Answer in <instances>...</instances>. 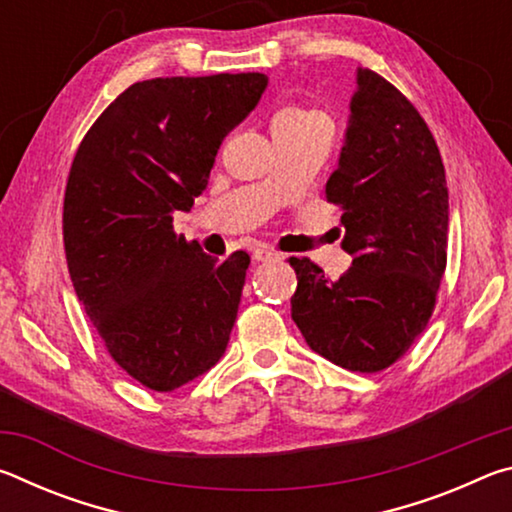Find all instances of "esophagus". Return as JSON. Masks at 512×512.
<instances>
[{"mask_svg":"<svg viewBox=\"0 0 512 512\" xmlns=\"http://www.w3.org/2000/svg\"><path fill=\"white\" fill-rule=\"evenodd\" d=\"M253 257L257 259V262H273V259H280V253H277V250L271 248V246L259 244V246L253 250Z\"/></svg>","mask_w":512,"mask_h":512,"instance_id":"esophagus-1","label":"esophagus"}]
</instances>
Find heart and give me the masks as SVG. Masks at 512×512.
<instances>
[{
    "label": "heart",
    "instance_id": "heart-1",
    "mask_svg": "<svg viewBox=\"0 0 512 512\" xmlns=\"http://www.w3.org/2000/svg\"><path fill=\"white\" fill-rule=\"evenodd\" d=\"M284 115H305V110L289 108V110H282V112H277V117H284Z\"/></svg>",
    "mask_w": 512,
    "mask_h": 512
}]
</instances>
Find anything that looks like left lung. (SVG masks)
I'll use <instances>...</instances> for the list:
<instances>
[{
    "label": "left lung",
    "instance_id": "1",
    "mask_svg": "<svg viewBox=\"0 0 512 512\" xmlns=\"http://www.w3.org/2000/svg\"><path fill=\"white\" fill-rule=\"evenodd\" d=\"M350 110L325 196L343 210L352 266L329 280L309 257H289L298 277L291 318L320 357L379 372L411 348L436 307L449 196L438 144L393 83L359 67Z\"/></svg>",
    "mask_w": 512,
    "mask_h": 512
}]
</instances>
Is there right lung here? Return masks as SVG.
I'll return each instance as SVG.
<instances>
[{"label":"right lung","mask_w":512,"mask_h":512,"mask_svg":"<svg viewBox=\"0 0 512 512\" xmlns=\"http://www.w3.org/2000/svg\"><path fill=\"white\" fill-rule=\"evenodd\" d=\"M259 72L133 83L85 133L69 169V277L121 370L158 393L201 377L228 348L250 257L205 255L173 232L216 151L266 90Z\"/></svg>","instance_id":"1"}]
</instances>
